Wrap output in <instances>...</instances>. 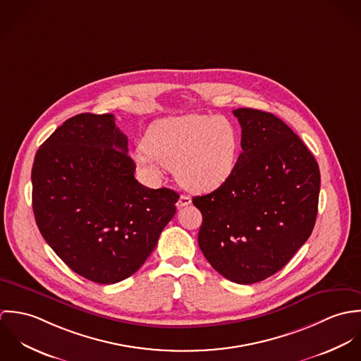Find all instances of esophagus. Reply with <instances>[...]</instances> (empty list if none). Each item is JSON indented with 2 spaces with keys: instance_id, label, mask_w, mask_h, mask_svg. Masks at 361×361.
<instances>
[{
  "instance_id": "esophagus-1",
  "label": "esophagus",
  "mask_w": 361,
  "mask_h": 361,
  "mask_svg": "<svg viewBox=\"0 0 361 361\" xmlns=\"http://www.w3.org/2000/svg\"><path fill=\"white\" fill-rule=\"evenodd\" d=\"M192 203V197L188 196V195H182L176 203L178 208H182V207L189 206Z\"/></svg>"
}]
</instances>
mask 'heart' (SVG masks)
Instances as JSON below:
<instances>
[{
    "label": "heart",
    "mask_w": 361,
    "mask_h": 361,
    "mask_svg": "<svg viewBox=\"0 0 361 361\" xmlns=\"http://www.w3.org/2000/svg\"><path fill=\"white\" fill-rule=\"evenodd\" d=\"M238 154L239 133L229 119L189 114L152 123L135 162L150 179H159L165 168L173 169L183 188L203 193L229 179Z\"/></svg>",
    "instance_id": "b5f03b06"
}]
</instances>
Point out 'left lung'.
I'll list each match as a JSON object with an SVG mask.
<instances>
[{
    "label": "left lung",
    "instance_id": "obj_1",
    "mask_svg": "<svg viewBox=\"0 0 361 361\" xmlns=\"http://www.w3.org/2000/svg\"><path fill=\"white\" fill-rule=\"evenodd\" d=\"M242 153L229 179L193 197L203 215L199 246L226 279L250 285L282 269L309 239L318 211L319 168L278 116L233 109Z\"/></svg>",
    "mask_w": 361,
    "mask_h": 361
}]
</instances>
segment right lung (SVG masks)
<instances>
[{"mask_svg":"<svg viewBox=\"0 0 361 361\" xmlns=\"http://www.w3.org/2000/svg\"><path fill=\"white\" fill-rule=\"evenodd\" d=\"M112 114L66 119L37 150L32 200L40 233L72 271L103 283L133 275L175 215L179 195L135 179Z\"/></svg>","mask_w":361,"mask_h":361,"instance_id":"1","label":"right lung"}]
</instances>
